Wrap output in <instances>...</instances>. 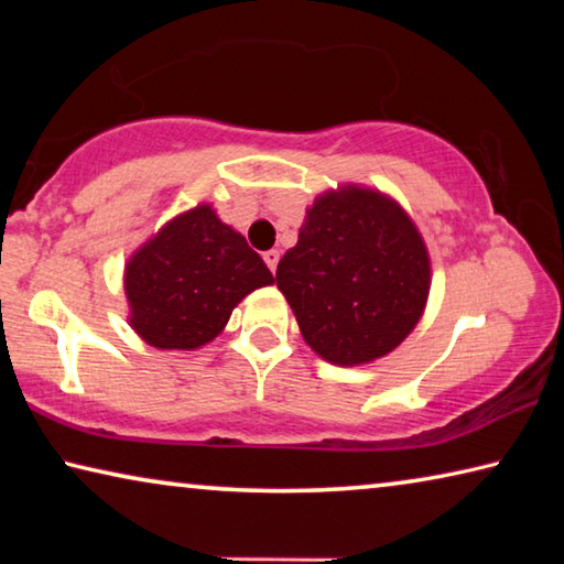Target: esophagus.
<instances>
[{"instance_id": "esophagus-1", "label": "esophagus", "mask_w": 564, "mask_h": 564, "mask_svg": "<svg viewBox=\"0 0 564 564\" xmlns=\"http://www.w3.org/2000/svg\"><path fill=\"white\" fill-rule=\"evenodd\" d=\"M279 259H281V253L275 251V248H271V251L263 253V261H265V265H269V269H271V273L275 271V265H279Z\"/></svg>"}]
</instances>
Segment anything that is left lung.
Segmentation results:
<instances>
[{
  "label": "left lung",
  "instance_id": "1",
  "mask_svg": "<svg viewBox=\"0 0 564 564\" xmlns=\"http://www.w3.org/2000/svg\"><path fill=\"white\" fill-rule=\"evenodd\" d=\"M275 283L323 360L362 366L417 326L431 293V256L395 198L346 184L305 212Z\"/></svg>",
  "mask_w": 564,
  "mask_h": 564
}]
</instances>
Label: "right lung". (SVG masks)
<instances>
[{"mask_svg":"<svg viewBox=\"0 0 564 564\" xmlns=\"http://www.w3.org/2000/svg\"><path fill=\"white\" fill-rule=\"evenodd\" d=\"M273 275L208 204L171 218L123 269L129 326L159 350H196L226 328L248 293Z\"/></svg>","mask_w":564,"mask_h":564,"instance_id":"1","label":"right lung"}]
</instances>
